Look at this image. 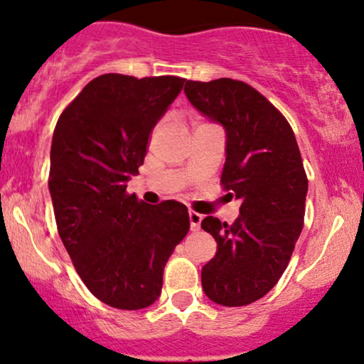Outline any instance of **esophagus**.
Wrapping results in <instances>:
<instances>
[{
	"label": "esophagus",
	"instance_id": "obj_1",
	"mask_svg": "<svg viewBox=\"0 0 364 364\" xmlns=\"http://www.w3.org/2000/svg\"><path fill=\"white\" fill-rule=\"evenodd\" d=\"M188 215H190V227H191V230H198L200 229V224H201V218H203V215H200V213L193 212V210H190V212H188Z\"/></svg>",
	"mask_w": 364,
	"mask_h": 364
}]
</instances>
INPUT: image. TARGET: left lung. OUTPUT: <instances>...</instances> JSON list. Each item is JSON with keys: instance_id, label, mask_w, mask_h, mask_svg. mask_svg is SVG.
<instances>
[{"instance_id": "1", "label": "left lung", "mask_w": 364, "mask_h": 364, "mask_svg": "<svg viewBox=\"0 0 364 364\" xmlns=\"http://www.w3.org/2000/svg\"><path fill=\"white\" fill-rule=\"evenodd\" d=\"M191 105L224 125L227 157L220 183L240 203L234 224L201 220L215 256L201 269V287L224 307L262 299L287 269L304 229L309 179L288 120L244 81H186Z\"/></svg>"}]
</instances>
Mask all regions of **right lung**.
<instances>
[{
	"instance_id": "1",
	"label": "right lung",
	"mask_w": 364,
	"mask_h": 364,
	"mask_svg": "<svg viewBox=\"0 0 364 364\" xmlns=\"http://www.w3.org/2000/svg\"><path fill=\"white\" fill-rule=\"evenodd\" d=\"M183 85L178 76L103 74L64 108L52 135L57 230L87 290L113 309L154 304L166 262L190 230L179 201L147 205L127 193L149 135Z\"/></svg>"
}]
</instances>
